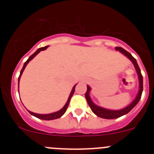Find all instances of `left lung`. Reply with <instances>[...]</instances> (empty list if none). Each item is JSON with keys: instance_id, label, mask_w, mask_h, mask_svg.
Here are the masks:
<instances>
[{"instance_id": "8db88e82", "label": "left lung", "mask_w": 154, "mask_h": 154, "mask_svg": "<svg viewBox=\"0 0 154 154\" xmlns=\"http://www.w3.org/2000/svg\"><path fill=\"white\" fill-rule=\"evenodd\" d=\"M116 50L117 51H119L120 52H122V54H124L126 57H128L132 62H133V65H134L135 68H136V71H137L138 76H139V94H138L137 97H136L134 100H133V103L129 105L128 106H127L126 108L123 109L121 110H109V109H106L101 108V107H99L96 105H94V103L91 102V99H90L89 94H88V92L90 91V87L87 86V91L85 94V97H86L87 102H88V106L91 108V111L97 116L98 117L103 118V119H117V118L121 117V116H124V115L127 114L133 108L136 104L138 103V102L139 101V100L141 99V97H142V91H143V78H142V73H141V70L139 68V66L137 64V62H136V59L131 55L129 52H127V51H125V49H123L121 47H116Z\"/></svg>"}]
</instances>
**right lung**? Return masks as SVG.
I'll return each instance as SVG.
<instances>
[{
  "label": "right lung",
  "mask_w": 154,
  "mask_h": 154,
  "mask_svg": "<svg viewBox=\"0 0 154 154\" xmlns=\"http://www.w3.org/2000/svg\"><path fill=\"white\" fill-rule=\"evenodd\" d=\"M48 46H45V47H43V48H38V49L37 50V51H35V52L33 54H32V55H31L30 57H29L28 60H27V61H26L25 63H24V66H23L22 69H21V72H20V75H19V77H18V84H19V80H20V78H21V74H22V72H23V71H24V68H25L26 66H27V63H28L31 60H32V59H33V58H34V57H35V56H36L37 54H38V53L40 52V51H44V50L47 49V48H48ZM75 86H76V85H75V86H74V87H73L72 90H71V94H70L69 97H68L67 103H66V105H65L64 107H63V108L62 109H60V111L56 112H54V113H51V114H46V115L36 114V113L32 112H29V111H28V112H29V113H30L31 115H32V116H35V117L38 118V119H42V120L49 121V120H54V119H59V118H60V117H61V116H63V115H64V113L66 112V109H67V108H68V104H69L70 100H71V97H72L73 94H74V90H75Z\"/></svg>",
  "instance_id": "1"
}]
</instances>
